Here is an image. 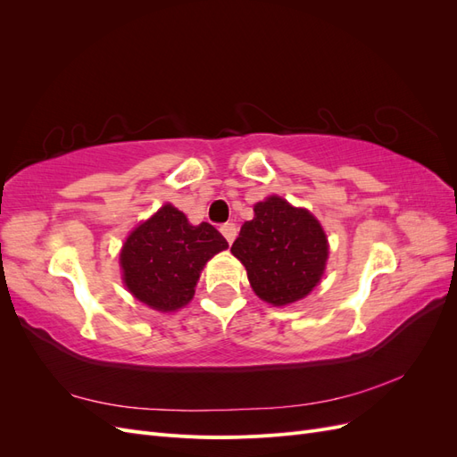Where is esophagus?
Instances as JSON below:
<instances>
[{
	"label": "esophagus",
	"mask_w": 457,
	"mask_h": 457,
	"mask_svg": "<svg viewBox=\"0 0 457 457\" xmlns=\"http://www.w3.org/2000/svg\"><path fill=\"white\" fill-rule=\"evenodd\" d=\"M220 232H223V237L227 238V242L232 244L234 238H237L238 228H237V225H234V223H225V225H220Z\"/></svg>",
	"instance_id": "obj_1"
}]
</instances>
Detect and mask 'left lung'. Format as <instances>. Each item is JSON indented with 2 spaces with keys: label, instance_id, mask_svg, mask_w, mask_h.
<instances>
[{
  "label": "left lung",
  "instance_id": "8db88e82",
  "mask_svg": "<svg viewBox=\"0 0 457 457\" xmlns=\"http://www.w3.org/2000/svg\"><path fill=\"white\" fill-rule=\"evenodd\" d=\"M230 252L242 261L253 292L276 307L305 297L320 280L328 240L320 223L280 196L259 202Z\"/></svg>",
  "mask_w": 457,
  "mask_h": 457
}]
</instances>
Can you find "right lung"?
Masks as SVG:
<instances>
[{
  "instance_id": "right-lung-1",
  "label": "right lung",
  "mask_w": 457,
  "mask_h": 457,
  "mask_svg": "<svg viewBox=\"0 0 457 457\" xmlns=\"http://www.w3.org/2000/svg\"><path fill=\"white\" fill-rule=\"evenodd\" d=\"M227 247L228 242L213 225H190L185 213L168 204L123 244V282L152 309H181L195 295L205 262Z\"/></svg>"
}]
</instances>
